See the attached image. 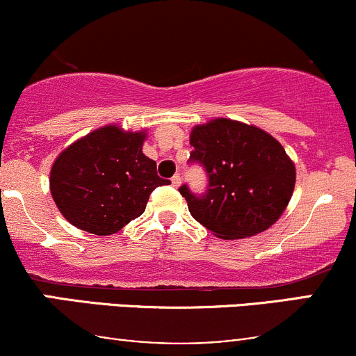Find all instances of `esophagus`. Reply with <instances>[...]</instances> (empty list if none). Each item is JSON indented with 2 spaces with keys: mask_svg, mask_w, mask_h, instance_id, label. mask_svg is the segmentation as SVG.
<instances>
[{
  "mask_svg": "<svg viewBox=\"0 0 356 356\" xmlns=\"http://www.w3.org/2000/svg\"><path fill=\"white\" fill-rule=\"evenodd\" d=\"M170 182H172V186H174V187H179V186H181V175L175 174L174 177L170 179Z\"/></svg>",
  "mask_w": 356,
  "mask_h": 356,
  "instance_id": "34e87169",
  "label": "esophagus"
}]
</instances>
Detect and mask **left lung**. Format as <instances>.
I'll use <instances>...</instances> for the list:
<instances>
[{"instance_id": "left-lung-1", "label": "left lung", "mask_w": 356, "mask_h": 356, "mask_svg": "<svg viewBox=\"0 0 356 356\" xmlns=\"http://www.w3.org/2000/svg\"><path fill=\"white\" fill-rule=\"evenodd\" d=\"M189 161L209 177L206 194L184 184L179 192L197 222L220 239H243L269 229L283 214L296 169L283 145L254 125L216 118L191 132Z\"/></svg>"}]
</instances>
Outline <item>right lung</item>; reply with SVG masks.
Returning <instances> with one entry per match:
<instances>
[{"instance_id":"obj_1","label":"right lung","mask_w":356,"mask_h":356,"mask_svg":"<svg viewBox=\"0 0 356 356\" xmlns=\"http://www.w3.org/2000/svg\"><path fill=\"white\" fill-rule=\"evenodd\" d=\"M145 132L105 125L73 142L53 162L50 191L63 218L81 231L108 236L145 211L159 186L155 161L142 152Z\"/></svg>"}]
</instances>
